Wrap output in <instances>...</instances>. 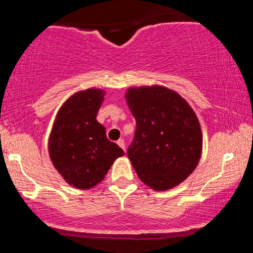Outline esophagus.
I'll return each mask as SVG.
<instances>
[{
  "instance_id": "34e87169",
  "label": "esophagus",
  "mask_w": 253,
  "mask_h": 253,
  "mask_svg": "<svg viewBox=\"0 0 253 253\" xmlns=\"http://www.w3.org/2000/svg\"><path fill=\"white\" fill-rule=\"evenodd\" d=\"M117 144L119 145V146L121 147L124 151H126V144H125V140L124 139H119V140L117 141Z\"/></svg>"
}]
</instances>
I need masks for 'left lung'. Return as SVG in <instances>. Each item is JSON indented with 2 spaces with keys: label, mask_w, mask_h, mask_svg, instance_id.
<instances>
[{
  "label": "left lung",
  "mask_w": 253,
  "mask_h": 253,
  "mask_svg": "<svg viewBox=\"0 0 253 253\" xmlns=\"http://www.w3.org/2000/svg\"><path fill=\"white\" fill-rule=\"evenodd\" d=\"M126 100L136 123L127 156L139 178L155 190L179 184L201 157L202 133L195 113L164 86L132 88Z\"/></svg>",
  "instance_id": "1"
}]
</instances>
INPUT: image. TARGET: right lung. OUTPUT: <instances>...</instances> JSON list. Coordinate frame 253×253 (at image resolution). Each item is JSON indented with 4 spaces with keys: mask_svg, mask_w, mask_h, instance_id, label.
<instances>
[{
    "mask_svg": "<svg viewBox=\"0 0 253 253\" xmlns=\"http://www.w3.org/2000/svg\"><path fill=\"white\" fill-rule=\"evenodd\" d=\"M100 89L80 91L63 104L52 128L48 151L54 168L69 184L89 189L100 183L124 151L108 140L96 115L103 102Z\"/></svg>",
    "mask_w": 253,
    "mask_h": 253,
    "instance_id": "right-lung-1",
    "label": "right lung"
}]
</instances>
